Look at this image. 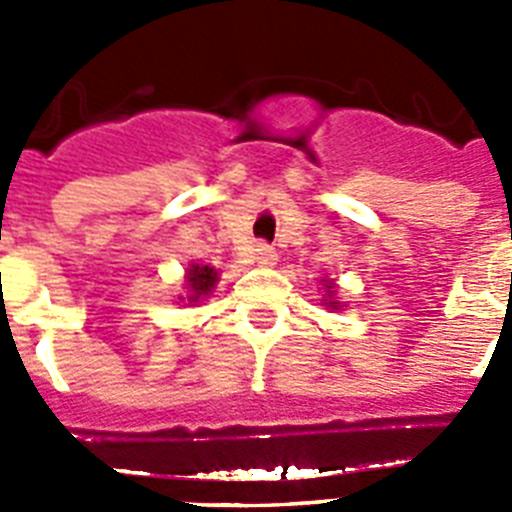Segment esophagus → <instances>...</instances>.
I'll return each mask as SVG.
<instances>
[{
	"instance_id": "obj_1",
	"label": "esophagus",
	"mask_w": 512,
	"mask_h": 512,
	"mask_svg": "<svg viewBox=\"0 0 512 512\" xmlns=\"http://www.w3.org/2000/svg\"><path fill=\"white\" fill-rule=\"evenodd\" d=\"M253 261L261 266H274V261H277V253H274V248L266 246V243H259V246L253 248Z\"/></svg>"
}]
</instances>
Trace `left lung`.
<instances>
[{
    "instance_id": "left-lung-1",
    "label": "left lung",
    "mask_w": 512,
    "mask_h": 512,
    "mask_svg": "<svg viewBox=\"0 0 512 512\" xmlns=\"http://www.w3.org/2000/svg\"><path fill=\"white\" fill-rule=\"evenodd\" d=\"M325 282V292H328V300H323V305H328L330 310H341V302L336 300V284L333 282H328V279H323Z\"/></svg>"
}]
</instances>
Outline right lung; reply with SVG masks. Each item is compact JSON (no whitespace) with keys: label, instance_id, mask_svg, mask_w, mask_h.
<instances>
[{"label":"right lung","instance_id":"add662e5","mask_svg":"<svg viewBox=\"0 0 512 512\" xmlns=\"http://www.w3.org/2000/svg\"><path fill=\"white\" fill-rule=\"evenodd\" d=\"M187 302H200L210 297V292L217 284V269L205 264H189L187 269Z\"/></svg>","mask_w":512,"mask_h":512}]
</instances>
